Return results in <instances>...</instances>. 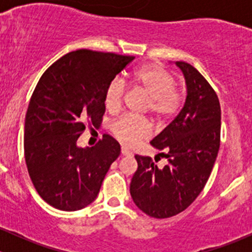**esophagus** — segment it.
I'll use <instances>...</instances> for the list:
<instances>
[{
	"mask_svg": "<svg viewBox=\"0 0 252 252\" xmlns=\"http://www.w3.org/2000/svg\"><path fill=\"white\" fill-rule=\"evenodd\" d=\"M121 154L123 155V156H131V152L129 151V150L124 149V147H122V150H121Z\"/></svg>",
	"mask_w": 252,
	"mask_h": 252,
	"instance_id": "obj_1",
	"label": "esophagus"
}]
</instances>
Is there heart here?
I'll return each mask as SVG.
<instances>
[{"mask_svg":"<svg viewBox=\"0 0 252 252\" xmlns=\"http://www.w3.org/2000/svg\"><path fill=\"white\" fill-rule=\"evenodd\" d=\"M126 84L149 96L147 110L157 121H166L182 108L184 95L182 90L175 86L174 75L161 65L149 64L139 68L131 73ZM124 95V81L119 78L111 80L103 96L105 107L110 112H117L123 105ZM111 131L118 141L131 147L149 138L151 134V126L146 119L123 116L112 123Z\"/></svg>","mask_w":252,"mask_h":252,"instance_id":"heart-1","label":"heart"}]
</instances>
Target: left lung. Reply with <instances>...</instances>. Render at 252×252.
Here are the masks:
<instances>
[{
  "label": "left lung",
  "instance_id": "1",
  "mask_svg": "<svg viewBox=\"0 0 252 252\" xmlns=\"http://www.w3.org/2000/svg\"><path fill=\"white\" fill-rule=\"evenodd\" d=\"M187 81L184 107L151 141L168 159L161 168L151 157L135 155L138 169L130 195L144 213L169 218L187 210L207 183L220 142L218 96L201 73L187 62H177ZM157 158L159 157H156Z\"/></svg>",
  "mask_w": 252,
  "mask_h": 252
}]
</instances>
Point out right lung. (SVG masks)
<instances>
[{
  "instance_id": "obj_1",
  "label": "right lung",
  "mask_w": 252,
  "mask_h": 252,
  "mask_svg": "<svg viewBox=\"0 0 252 252\" xmlns=\"http://www.w3.org/2000/svg\"><path fill=\"white\" fill-rule=\"evenodd\" d=\"M135 57L78 50L42 74L25 116L24 156L37 194L52 207L77 211L94 201L121 146L107 134L77 146L86 124L100 126L111 80Z\"/></svg>"
}]
</instances>
